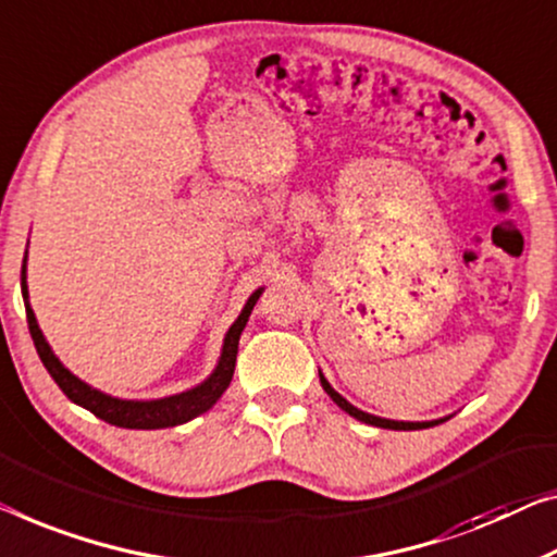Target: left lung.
<instances>
[{"label":"left lung","mask_w":557,"mask_h":557,"mask_svg":"<svg viewBox=\"0 0 557 557\" xmlns=\"http://www.w3.org/2000/svg\"><path fill=\"white\" fill-rule=\"evenodd\" d=\"M320 383H322V389H325V393L332 397V403H335L337 408H343L347 414H352L355 420H360V422H368V425L385 428V430H422V428H433V425H440V422H445V420H447V418H443V420H430V422H403V420H385V418H377V414L362 412V410L355 408V405L347 403L345 397L339 395L337 389L327 383V380H325V375H322V372H320Z\"/></svg>","instance_id":"1"}]
</instances>
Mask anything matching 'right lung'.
I'll return each instance as SVG.
<instances>
[{"mask_svg":"<svg viewBox=\"0 0 557 557\" xmlns=\"http://www.w3.org/2000/svg\"><path fill=\"white\" fill-rule=\"evenodd\" d=\"M262 287L255 289L250 295V300L243 307L239 318L232 322V327L225 335V345H222V355L218 360V368L212 370V375L199 383L193 389H185L180 395H170V397H160V400H120V397L104 395L99 389L89 387L87 383H82L77 375H72L70 370L64 368L60 358L52 352V347L41 335V330L37 325L35 310L29 307V293H27V252H24V262H22V297H24V310H27V322H29V335L35 339L37 355L39 360L45 362V368L57 385H60L62 393L70 397L72 403H77L79 408L89 410L97 414L99 420L110 422V425L117 428H129V430H160V428H174L182 425V422H189L197 414H202L212 408L214 403L220 400L222 393L230 387L232 375H235V362H237V345H239V335L250 320L255 302L260 300Z\"/></svg>","mask_w":557,"mask_h":557,"instance_id":"1","label":"right lung"}]
</instances>
